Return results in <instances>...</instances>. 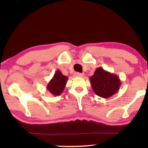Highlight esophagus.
<instances>
[{
	"instance_id": "obj_1",
	"label": "esophagus",
	"mask_w": 148,
	"mask_h": 148,
	"mask_svg": "<svg viewBox=\"0 0 148 148\" xmlns=\"http://www.w3.org/2000/svg\"><path fill=\"white\" fill-rule=\"evenodd\" d=\"M74 75L75 77H84V75L83 73H75Z\"/></svg>"
}]
</instances>
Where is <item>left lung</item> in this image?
Returning a JSON list of instances; mask_svg holds the SVG:
<instances>
[{
    "instance_id": "obj_1",
    "label": "left lung",
    "mask_w": 148,
    "mask_h": 148,
    "mask_svg": "<svg viewBox=\"0 0 148 148\" xmlns=\"http://www.w3.org/2000/svg\"><path fill=\"white\" fill-rule=\"evenodd\" d=\"M92 89L97 96L108 98L118 92L121 87V80L116 75L98 67L90 78Z\"/></svg>"
}]
</instances>
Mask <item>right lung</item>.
<instances>
[{
  "instance_id": "right-lung-1",
  "label": "right lung",
  "mask_w": 148,
  "mask_h": 148,
  "mask_svg": "<svg viewBox=\"0 0 148 148\" xmlns=\"http://www.w3.org/2000/svg\"><path fill=\"white\" fill-rule=\"evenodd\" d=\"M67 80V77L63 75L59 70H57L48 84L46 89L53 96H60L65 88Z\"/></svg>"
}]
</instances>
